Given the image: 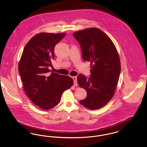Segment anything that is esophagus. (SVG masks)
<instances>
[{
  "label": "esophagus",
  "instance_id": "1",
  "mask_svg": "<svg viewBox=\"0 0 147 147\" xmlns=\"http://www.w3.org/2000/svg\"><path fill=\"white\" fill-rule=\"evenodd\" d=\"M73 80H74V86H77V85H78V83H77V77H73Z\"/></svg>",
  "mask_w": 147,
  "mask_h": 147
}]
</instances>
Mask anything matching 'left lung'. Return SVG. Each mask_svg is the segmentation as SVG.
<instances>
[{
  "mask_svg": "<svg viewBox=\"0 0 147 147\" xmlns=\"http://www.w3.org/2000/svg\"><path fill=\"white\" fill-rule=\"evenodd\" d=\"M73 35L80 45L83 60L91 63L89 79L81 74L77 78L79 86L87 92L86 98L79 102L90 110H97L114 95L121 71L119 53L110 38L99 28H85Z\"/></svg>",
  "mask_w": 147,
  "mask_h": 147,
  "instance_id": "1",
  "label": "left lung"
}]
</instances>
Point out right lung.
<instances>
[{"label": "right lung", "instance_id": "obj_1", "mask_svg": "<svg viewBox=\"0 0 147 147\" xmlns=\"http://www.w3.org/2000/svg\"><path fill=\"white\" fill-rule=\"evenodd\" d=\"M65 35L41 32L35 35L25 46L19 63L24 91L34 104L45 110L58 105L63 92L74 83L69 76L49 73L55 46Z\"/></svg>", "mask_w": 147, "mask_h": 147}]
</instances>
